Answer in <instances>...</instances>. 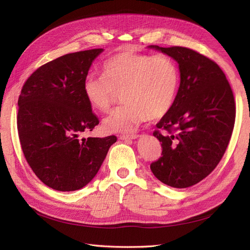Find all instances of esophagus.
I'll return each mask as SVG.
<instances>
[{"mask_svg":"<svg viewBox=\"0 0 250 250\" xmlns=\"http://www.w3.org/2000/svg\"><path fill=\"white\" fill-rule=\"evenodd\" d=\"M140 137L139 134H130V135H120L119 139L122 140V141H125V142H129L131 140H134V139H138Z\"/></svg>","mask_w":250,"mask_h":250,"instance_id":"1","label":"esophagus"}]
</instances>
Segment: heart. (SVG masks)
<instances>
[{"label": "heart", "instance_id": "1", "mask_svg": "<svg viewBox=\"0 0 250 250\" xmlns=\"http://www.w3.org/2000/svg\"><path fill=\"white\" fill-rule=\"evenodd\" d=\"M179 82L176 62L166 54L121 52L102 65V77L88 74L82 92L92 107L107 111L122 94L124 104L104 120L108 132L131 133L146 121L160 119L175 100Z\"/></svg>", "mask_w": 250, "mask_h": 250}]
</instances>
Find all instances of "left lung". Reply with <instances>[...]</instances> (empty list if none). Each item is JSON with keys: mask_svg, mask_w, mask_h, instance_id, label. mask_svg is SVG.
<instances>
[{"mask_svg": "<svg viewBox=\"0 0 250 250\" xmlns=\"http://www.w3.org/2000/svg\"><path fill=\"white\" fill-rule=\"evenodd\" d=\"M150 48L175 59L180 72L175 100L153 132L163 151L150 169L165 185L188 188L213 172L225 153L236 120L233 94L220 66L197 51Z\"/></svg>", "mask_w": 250, "mask_h": 250, "instance_id": "left-lung-1", "label": "left lung"}]
</instances>
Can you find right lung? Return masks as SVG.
<instances>
[{
	"mask_svg": "<svg viewBox=\"0 0 250 250\" xmlns=\"http://www.w3.org/2000/svg\"><path fill=\"white\" fill-rule=\"evenodd\" d=\"M103 49L70 53L40 66L19 97L18 131L26 161L42 183L62 192L86 186L117 137L79 139L99 120L82 92L83 79Z\"/></svg>",
	"mask_w": 250,
	"mask_h": 250,
	"instance_id": "right-lung-1",
	"label": "right lung"
}]
</instances>
